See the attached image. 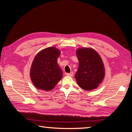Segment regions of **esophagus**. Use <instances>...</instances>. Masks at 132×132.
I'll list each match as a JSON object with an SVG mask.
<instances>
[{"label":"esophagus","instance_id":"esophagus-1","mask_svg":"<svg viewBox=\"0 0 132 132\" xmlns=\"http://www.w3.org/2000/svg\"><path fill=\"white\" fill-rule=\"evenodd\" d=\"M66 75L68 76H69V77H73V73L71 72V73H67Z\"/></svg>","mask_w":132,"mask_h":132}]
</instances>
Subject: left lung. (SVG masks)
<instances>
[{
	"label": "left lung",
	"instance_id": "obj_1",
	"mask_svg": "<svg viewBox=\"0 0 132 132\" xmlns=\"http://www.w3.org/2000/svg\"><path fill=\"white\" fill-rule=\"evenodd\" d=\"M79 66L75 78L77 83L85 90L99 87L105 76L103 62L99 54L91 48H80L76 51Z\"/></svg>",
	"mask_w": 132,
	"mask_h": 132
}]
</instances>
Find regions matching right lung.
<instances>
[{
	"label": "right lung",
	"instance_id": "add662e5",
	"mask_svg": "<svg viewBox=\"0 0 132 132\" xmlns=\"http://www.w3.org/2000/svg\"><path fill=\"white\" fill-rule=\"evenodd\" d=\"M61 51L51 47L42 50L33 59L30 71V79L39 89L50 91L61 80L63 73L57 60Z\"/></svg>",
	"mask_w": 132,
	"mask_h": 132
}]
</instances>
